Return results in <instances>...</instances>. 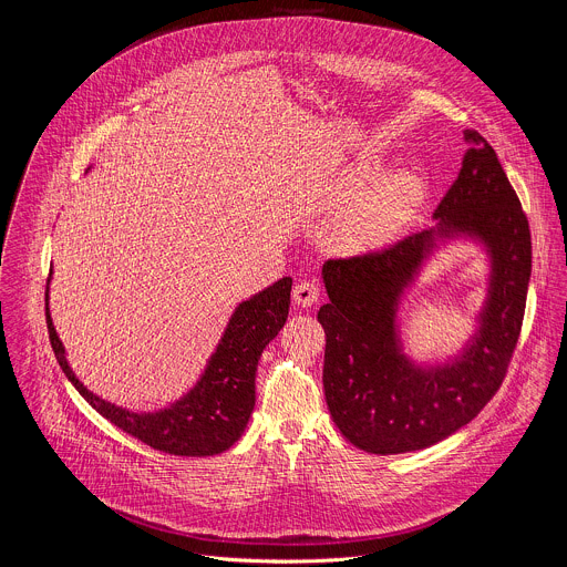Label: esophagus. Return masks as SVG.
I'll list each match as a JSON object with an SVG mask.
<instances>
[{
	"label": "esophagus",
	"instance_id": "1",
	"mask_svg": "<svg viewBox=\"0 0 567 567\" xmlns=\"http://www.w3.org/2000/svg\"><path fill=\"white\" fill-rule=\"evenodd\" d=\"M318 298H320V289L313 280H300L293 287V302L300 307H311L318 302Z\"/></svg>",
	"mask_w": 567,
	"mask_h": 567
}]
</instances>
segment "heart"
<instances>
[{"label": "heart", "instance_id": "b5f03b06", "mask_svg": "<svg viewBox=\"0 0 567 567\" xmlns=\"http://www.w3.org/2000/svg\"><path fill=\"white\" fill-rule=\"evenodd\" d=\"M375 171H360L342 177L327 196L329 205H347ZM425 184L410 171L390 173L362 192L336 229V245L347 254H360L394 240L419 214Z\"/></svg>", "mask_w": 567, "mask_h": 567}]
</instances>
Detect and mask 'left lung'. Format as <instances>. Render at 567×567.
<instances>
[{"label": "left lung", "instance_id": "8db88e82", "mask_svg": "<svg viewBox=\"0 0 567 567\" xmlns=\"http://www.w3.org/2000/svg\"><path fill=\"white\" fill-rule=\"evenodd\" d=\"M470 148L434 212L436 227L353 258L327 260L320 307L322 385L340 434L369 454L425 450L467 425L501 388L514 353L532 274L529 225L494 148L465 131ZM470 237L491 258L488 298L466 347L441 365L403 351L398 309L439 241Z\"/></svg>", "mask_w": 567, "mask_h": 567}]
</instances>
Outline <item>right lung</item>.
<instances>
[{
    "mask_svg": "<svg viewBox=\"0 0 567 567\" xmlns=\"http://www.w3.org/2000/svg\"><path fill=\"white\" fill-rule=\"evenodd\" d=\"M51 276L53 271L47 282V324L55 358L71 385L106 421L173 456L223 454L245 434L256 408L258 360L289 316L291 278H280L236 307L200 381L179 401L157 412H131L89 392L73 373L49 311Z\"/></svg>",
    "mask_w": 567,
    "mask_h": 567,
    "instance_id": "1",
    "label": "right lung"
}]
</instances>
